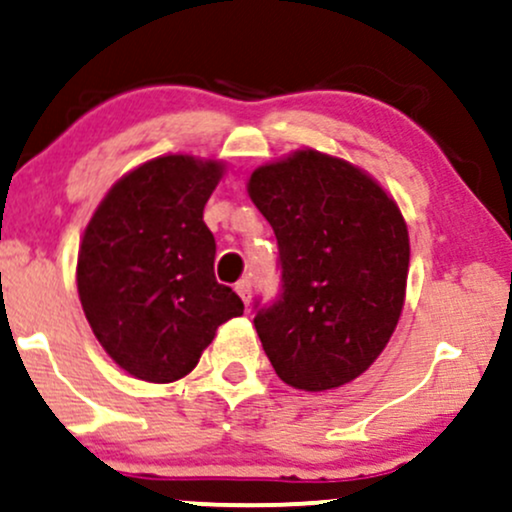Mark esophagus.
I'll return each mask as SVG.
<instances>
[{
    "instance_id": "esophagus-1",
    "label": "esophagus",
    "mask_w": 512,
    "mask_h": 512,
    "mask_svg": "<svg viewBox=\"0 0 512 512\" xmlns=\"http://www.w3.org/2000/svg\"><path fill=\"white\" fill-rule=\"evenodd\" d=\"M250 289H252L250 279H240L238 284H236V293H238L240 298H243V303H245V305L250 303Z\"/></svg>"
}]
</instances>
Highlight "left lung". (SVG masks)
<instances>
[{
  "instance_id": "1",
  "label": "left lung",
  "mask_w": 512,
  "mask_h": 512,
  "mask_svg": "<svg viewBox=\"0 0 512 512\" xmlns=\"http://www.w3.org/2000/svg\"><path fill=\"white\" fill-rule=\"evenodd\" d=\"M248 195L279 243L281 293L255 315L264 354L296 390L351 383L383 354L402 315V211L361 168L315 149L257 168Z\"/></svg>"
}]
</instances>
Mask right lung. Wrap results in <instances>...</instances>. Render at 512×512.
Returning <instances> with one entry per match:
<instances>
[{
  "instance_id": "right-lung-1",
  "label": "right lung",
  "mask_w": 512,
  "mask_h": 512,
  "mask_svg": "<svg viewBox=\"0 0 512 512\" xmlns=\"http://www.w3.org/2000/svg\"><path fill=\"white\" fill-rule=\"evenodd\" d=\"M221 161L170 154L129 170L88 221L76 286L108 356L146 383H173L197 366L243 301L214 276L216 243L204 204Z\"/></svg>"
}]
</instances>
